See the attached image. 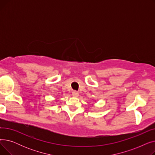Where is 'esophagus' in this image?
Segmentation results:
<instances>
[{
    "instance_id": "esophagus-1",
    "label": "esophagus",
    "mask_w": 155,
    "mask_h": 155,
    "mask_svg": "<svg viewBox=\"0 0 155 155\" xmlns=\"http://www.w3.org/2000/svg\"><path fill=\"white\" fill-rule=\"evenodd\" d=\"M72 95L74 97H78L79 95V93H78V92H77L76 91H73L72 92Z\"/></svg>"
}]
</instances>
